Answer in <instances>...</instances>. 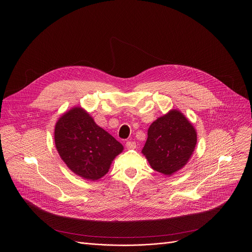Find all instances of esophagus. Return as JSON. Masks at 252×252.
<instances>
[{"mask_svg": "<svg viewBox=\"0 0 252 252\" xmlns=\"http://www.w3.org/2000/svg\"><path fill=\"white\" fill-rule=\"evenodd\" d=\"M126 146L127 149H134L136 147V143L135 141H131V140H127L126 142Z\"/></svg>", "mask_w": 252, "mask_h": 252, "instance_id": "34e87169", "label": "esophagus"}]
</instances>
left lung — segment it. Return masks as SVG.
<instances>
[{"label":"left lung","mask_w":252,"mask_h":252,"mask_svg":"<svg viewBox=\"0 0 252 252\" xmlns=\"http://www.w3.org/2000/svg\"><path fill=\"white\" fill-rule=\"evenodd\" d=\"M197 143V133L191 123L177 110L151 124L142 153L152 169L171 175L190 159Z\"/></svg>","instance_id":"obj_1"}]
</instances>
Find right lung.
Masks as SVG:
<instances>
[{
    "label": "right lung",
    "mask_w": 252,
    "mask_h": 252,
    "mask_svg": "<svg viewBox=\"0 0 252 252\" xmlns=\"http://www.w3.org/2000/svg\"><path fill=\"white\" fill-rule=\"evenodd\" d=\"M57 151L69 168L87 180L106 175L114 158L124 146L81 108L64 114L56 123Z\"/></svg>",
    "instance_id": "obj_1"
}]
</instances>
